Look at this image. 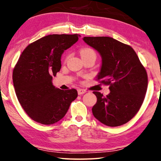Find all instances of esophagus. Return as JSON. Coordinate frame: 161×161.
I'll return each instance as SVG.
<instances>
[{
  "instance_id": "esophagus-1",
  "label": "esophagus",
  "mask_w": 161,
  "mask_h": 161,
  "mask_svg": "<svg viewBox=\"0 0 161 161\" xmlns=\"http://www.w3.org/2000/svg\"><path fill=\"white\" fill-rule=\"evenodd\" d=\"M87 91L86 89H78V93L79 95H81V94H83L85 93H86Z\"/></svg>"
}]
</instances>
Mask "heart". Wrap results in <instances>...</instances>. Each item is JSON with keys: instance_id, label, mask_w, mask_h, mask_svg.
<instances>
[{"instance_id": "obj_1", "label": "heart", "mask_w": 161, "mask_h": 161, "mask_svg": "<svg viewBox=\"0 0 161 161\" xmlns=\"http://www.w3.org/2000/svg\"><path fill=\"white\" fill-rule=\"evenodd\" d=\"M80 55L81 56V58H87V57H90V56H92V57H94V58H96V53L95 52H94V50L93 49H92V48L90 47H83L81 48L80 50Z\"/></svg>"}]
</instances>
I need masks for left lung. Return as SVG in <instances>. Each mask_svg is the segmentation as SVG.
<instances>
[{
    "mask_svg": "<svg viewBox=\"0 0 161 161\" xmlns=\"http://www.w3.org/2000/svg\"><path fill=\"white\" fill-rule=\"evenodd\" d=\"M83 39L101 56L102 65L97 79L109 85L111 91L106 96L93 92L97 97L93 115L107 126L124 125L134 117L144 102L148 85L146 69L130 46L108 36Z\"/></svg>",
    "mask_w": 161,
    "mask_h": 161,
    "instance_id": "1",
    "label": "left lung"
}]
</instances>
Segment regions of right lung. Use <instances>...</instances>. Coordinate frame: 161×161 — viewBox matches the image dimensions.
Returning <instances> with one entry per match:
<instances>
[{"mask_svg":"<svg viewBox=\"0 0 161 161\" xmlns=\"http://www.w3.org/2000/svg\"><path fill=\"white\" fill-rule=\"evenodd\" d=\"M78 34H50L30 44L13 70L17 97L24 111L35 122L52 125L61 120L78 97L76 89H59L53 76L60 71L64 50L78 40Z\"/></svg>","mask_w":161,"mask_h":161,"instance_id":"right-lung-1","label":"right lung"}]
</instances>
